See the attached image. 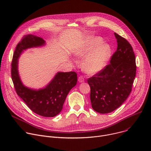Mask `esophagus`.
Here are the masks:
<instances>
[{"label":"esophagus","mask_w":151,"mask_h":151,"mask_svg":"<svg viewBox=\"0 0 151 151\" xmlns=\"http://www.w3.org/2000/svg\"><path fill=\"white\" fill-rule=\"evenodd\" d=\"M84 81H85V79H84V78H83L82 76H80L78 78V81H79V82H83Z\"/></svg>","instance_id":"34e87169"}]
</instances>
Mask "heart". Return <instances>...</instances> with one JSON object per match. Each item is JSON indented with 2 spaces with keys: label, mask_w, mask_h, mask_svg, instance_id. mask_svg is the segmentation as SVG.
<instances>
[{
  "label": "heart",
  "mask_w": 151,
  "mask_h": 151,
  "mask_svg": "<svg viewBox=\"0 0 151 151\" xmlns=\"http://www.w3.org/2000/svg\"><path fill=\"white\" fill-rule=\"evenodd\" d=\"M99 37L86 38L74 50V54L85 57L82 63L83 70L89 74H95L103 69L109 62L112 50L108 44H103Z\"/></svg>",
  "instance_id": "b5f03b06"
}]
</instances>
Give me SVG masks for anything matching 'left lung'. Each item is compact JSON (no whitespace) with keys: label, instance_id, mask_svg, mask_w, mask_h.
Returning a JSON list of instances; mask_svg holds the SVG:
<instances>
[{"label":"left lung","instance_id":"8db88e82","mask_svg":"<svg viewBox=\"0 0 151 151\" xmlns=\"http://www.w3.org/2000/svg\"><path fill=\"white\" fill-rule=\"evenodd\" d=\"M116 51L110 63L87 79L93 109L100 114L115 111L130 94L136 73V57L127 39L115 33Z\"/></svg>","mask_w":151,"mask_h":151}]
</instances>
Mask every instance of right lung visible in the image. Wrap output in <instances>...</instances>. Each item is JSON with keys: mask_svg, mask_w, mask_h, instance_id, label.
<instances>
[{"mask_svg": "<svg viewBox=\"0 0 151 151\" xmlns=\"http://www.w3.org/2000/svg\"><path fill=\"white\" fill-rule=\"evenodd\" d=\"M44 44L45 40L40 37L33 35L24 36L13 55L11 77L17 94L31 111L42 116L53 117L61 112L68 93L76 85V73L58 72L45 88L35 90L23 85L18 72V58L23 50Z\"/></svg>", "mask_w": 151, "mask_h": 151, "instance_id": "1", "label": "right lung"}]
</instances>
